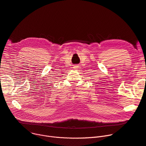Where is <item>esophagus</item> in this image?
Segmentation results:
<instances>
[{
  "label": "esophagus",
  "instance_id": "1",
  "mask_svg": "<svg viewBox=\"0 0 146 146\" xmlns=\"http://www.w3.org/2000/svg\"><path fill=\"white\" fill-rule=\"evenodd\" d=\"M75 68H76V67H75Z\"/></svg>",
  "mask_w": 146,
  "mask_h": 146
}]
</instances>
